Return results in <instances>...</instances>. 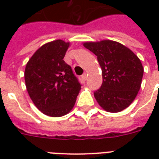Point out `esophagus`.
I'll return each instance as SVG.
<instances>
[{"mask_svg":"<svg viewBox=\"0 0 159 159\" xmlns=\"http://www.w3.org/2000/svg\"><path fill=\"white\" fill-rule=\"evenodd\" d=\"M82 78L83 80H84V81H86V80H87V73H84V74L82 75Z\"/></svg>","mask_w":159,"mask_h":159,"instance_id":"34e87169","label":"esophagus"}]
</instances>
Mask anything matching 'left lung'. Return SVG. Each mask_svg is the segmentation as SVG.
<instances>
[{
  "label": "left lung",
  "mask_w": 159,
  "mask_h": 159,
  "mask_svg": "<svg viewBox=\"0 0 159 159\" xmlns=\"http://www.w3.org/2000/svg\"><path fill=\"white\" fill-rule=\"evenodd\" d=\"M83 45L97 55L102 67L103 82L94 92L98 104L113 113L127 108L140 89L143 67L139 58L116 41L87 42Z\"/></svg>",
  "instance_id": "left-lung-1"
}]
</instances>
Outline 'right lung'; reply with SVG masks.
Returning a JSON list of instances; mask_svg holds the SVG:
<instances>
[{
    "instance_id": "add662e5",
    "label": "right lung",
    "mask_w": 159,
    "mask_h": 159,
    "mask_svg": "<svg viewBox=\"0 0 159 159\" xmlns=\"http://www.w3.org/2000/svg\"><path fill=\"white\" fill-rule=\"evenodd\" d=\"M70 43L57 39L41 46L25 70L26 88L32 102L46 116L60 117L75 105L82 85L63 60Z\"/></svg>"
}]
</instances>
